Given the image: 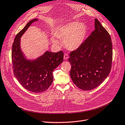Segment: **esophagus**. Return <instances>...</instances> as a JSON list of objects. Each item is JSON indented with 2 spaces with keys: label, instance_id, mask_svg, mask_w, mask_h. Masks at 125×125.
Instances as JSON below:
<instances>
[{
  "label": "esophagus",
  "instance_id": "esophagus-1",
  "mask_svg": "<svg viewBox=\"0 0 125 125\" xmlns=\"http://www.w3.org/2000/svg\"><path fill=\"white\" fill-rule=\"evenodd\" d=\"M69 58V56L68 55V54L65 53L64 55V60H67Z\"/></svg>",
  "mask_w": 125,
  "mask_h": 125
}]
</instances>
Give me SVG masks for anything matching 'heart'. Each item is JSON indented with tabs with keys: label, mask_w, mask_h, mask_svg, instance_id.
I'll return each mask as SVG.
<instances>
[{
	"label": "heart",
	"mask_w": 125,
	"mask_h": 125,
	"mask_svg": "<svg viewBox=\"0 0 125 125\" xmlns=\"http://www.w3.org/2000/svg\"><path fill=\"white\" fill-rule=\"evenodd\" d=\"M87 33L85 25L79 22H71L60 27L55 32L59 39L63 40L65 46L70 51H75L81 46L84 41ZM54 44L58 45L60 41L55 36L51 37Z\"/></svg>",
	"instance_id": "1"
}]
</instances>
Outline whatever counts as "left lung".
<instances>
[{
  "instance_id": "8db88e82",
  "label": "left lung",
  "mask_w": 125,
  "mask_h": 125,
  "mask_svg": "<svg viewBox=\"0 0 125 125\" xmlns=\"http://www.w3.org/2000/svg\"><path fill=\"white\" fill-rule=\"evenodd\" d=\"M94 30L81 46L70 54V76L83 90H91L107 78L111 68L113 45L109 34L95 19Z\"/></svg>"
}]
</instances>
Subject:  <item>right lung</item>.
<instances>
[{
	"mask_svg": "<svg viewBox=\"0 0 125 125\" xmlns=\"http://www.w3.org/2000/svg\"><path fill=\"white\" fill-rule=\"evenodd\" d=\"M35 18L30 21L16 36L12 44L11 59L14 75L23 87L31 92L38 93L46 90L53 81V72L63 60V53L47 51L34 60L27 59L21 47V37Z\"/></svg>",
	"mask_w": 125,
	"mask_h": 125,
	"instance_id": "right-lung-1",
	"label": "right lung"
}]
</instances>
